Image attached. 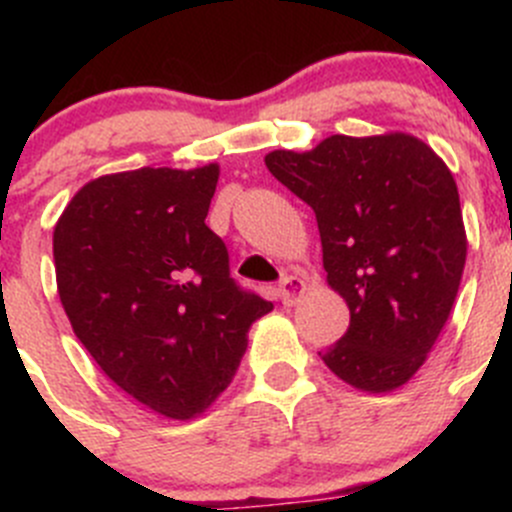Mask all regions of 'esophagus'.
<instances>
[{
	"label": "esophagus",
	"mask_w": 512,
	"mask_h": 512,
	"mask_svg": "<svg viewBox=\"0 0 512 512\" xmlns=\"http://www.w3.org/2000/svg\"><path fill=\"white\" fill-rule=\"evenodd\" d=\"M304 289H307V285H304L302 277L285 275L280 280V285H277V294H280L282 304H294L299 297H302Z\"/></svg>",
	"instance_id": "obj_1"
}]
</instances>
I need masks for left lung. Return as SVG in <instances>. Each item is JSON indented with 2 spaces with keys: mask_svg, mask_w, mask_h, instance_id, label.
Wrapping results in <instances>:
<instances>
[{
  "mask_svg": "<svg viewBox=\"0 0 512 512\" xmlns=\"http://www.w3.org/2000/svg\"><path fill=\"white\" fill-rule=\"evenodd\" d=\"M265 163L314 210L327 282L352 314L319 356L356 389H399L436 344L466 265L451 170L406 133L332 136L307 153L272 151Z\"/></svg>",
  "mask_w": 512,
  "mask_h": 512,
  "instance_id": "8db88e82",
  "label": "left lung"
}]
</instances>
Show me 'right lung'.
Here are the masks:
<instances>
[{"label":"right lung","mask_w":512,"mask_h":512,"mask_svg":"<svg viewBox=\"0 0 512 512\" xmlns=\"http://www.w3.org/2000/svg\"><path fill=\"white\" fill-rule=\"evenodd\" d=\"M218 165L103 175L54 227L61 304L103 374L168 418L203 414L230 386L247 329L272 302L237 285L205 225Z\"/></svg>","instance_id":"add662e5"}]
</instances>
